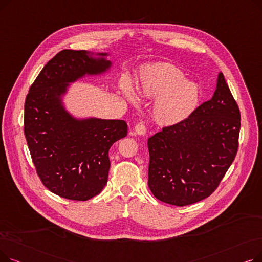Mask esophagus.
<instances>
[{"label":"esophagus","mask_w":262,"mask_h":262,"mask_svg":"<svg viewBox=\"0 0 262 262\" xmlns=\"http://www.w3.org/2000/svg\"><path fill=\"white\" fill-rule=\"evenodd\" d=\"M146 134V126L142 123H138L136 124L135 128L130 132V135L135 136V135H145Z\"/></svg>","instance_id":"34e87169"}]
</instances>
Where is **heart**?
<instances>
[{"label": "heart", "mask_w": 262, "mask_h": 262, "mask_svg": "<svg viewBox=\"0 0 262 262\" xmlns=\"http://www.w3.org/2000/svg\"><path fill=\"white\" fill-rule=\"evenodd\" d=\"M123 94L129 103L137 99L129 81L121 84ZM136 94L143 99H156L153 114L164 125L177 124L192 115L200 101L195 82L185 79L184 73L172 64H156L140 72Z\"/></svg>", "instance_id": "b5f03b06"}]
</instances>
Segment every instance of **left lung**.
Wrapping results in <instances>:
<instances>
[{
	"instance_id": "left-lung-1",
	"label": "left lung",
	"mask_w": 262,
	"mask_h": 262,
	"mask_svg": "<svg viewBox=\"0 0 262 262\" xmlns=\"http://www.w3.org/2000/svg\"><path fill=\"white\" fill-rule=\"evenodd\" d=\"M240 120L239 107L220 72L209 101L148 138V188L154 196L175 206L208 198L236 157Z\"/></svg>"
}]
</instances>
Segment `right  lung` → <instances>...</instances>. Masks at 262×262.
<instances>
[{"label":"right lung","instance_id":"1","mask_svg":"<svg viewBox=\"0 0 262 262\" xmlns=\"http://www.w3.org/2000/svg\"><path fill=\"white\" fill-rule=\"evenodd\" d=\"M107 53L63 50L41 70L26 95L24 134L42 184L73 201L98 195L107 184L108 152L127 135L123 120L77 119L63 106L71 82L106 73Z\"/></svg>","mask_w":262,"mask_h":262}]
</instances>
